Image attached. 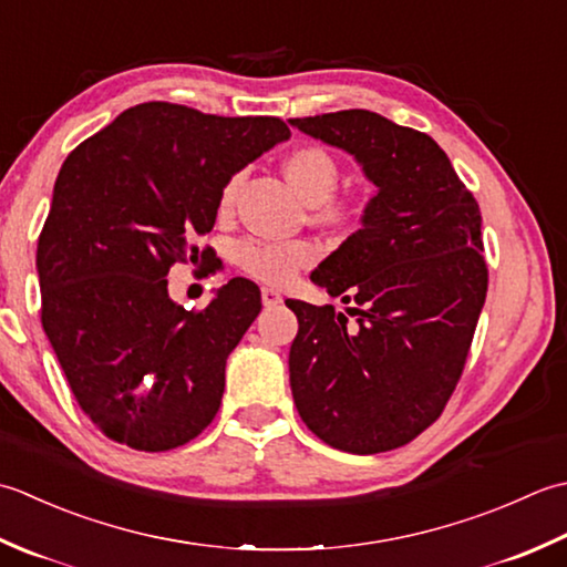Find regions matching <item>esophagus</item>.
Listing matches in <instances>:
<instances>
[{
  "label": "esophagus",
  "instance_id": "1",
  "mask_svg": "<svg viewBox=\"0 0 567 567\" xmlns=\"http://www.w3.org/2000/svg\"><path fill=\"white\" fill-rule=\"evenodd\" d=\"M281 300H284V296L276 291V288H261V303L267 306V308L269 306H279Z\"/></svg>",
  "mask_w": 567,
  "mask_h": 567
}]
</instances>
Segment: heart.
<instances>
[{
  "mask_svg": "<svg viewBox=\"0 0 567 567\" xmlns=\"http://www.w3.org/2000/svg\"><path fill=\"white\" fill-rule=\"evenodd\" d=\"M284 173L300 198L316 207V219L320 223H344L352 217V205L342 198H334V188L340 181V164L328 148L300 146L284 161ZM239 188V176L229 178L219 193V210H229ZM318 245L310 239H241L235 251L237 267L249 274L251 279L281 286L293 276L310 267L318 259Z\"/></svg>",
  "mask_w": 567,
  "mask_h": 567,
  "instance_id": "heart-1",
  "label": "heart"
}]
</instances>
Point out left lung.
I'll return each mask as SVG.
<instances>
[{"instance_id":"obj_1","label":"left lung","mask_w":567,"mask_h":567,"mask_svg":"<svg viewBox=\"0 0 567 567\" xmlns=\"http://www.w3.org/2000/svg\"><path fill=\"white\" fill-rule=\"evenodd\" d=\"M357 158L377 193L362 229L310 274L357 316L286 300L300 419L322 443L374 455L411 443L443 413L487 296L480 205L429 134L369 110L288 120Z\"/></svg>"}]
</instances>
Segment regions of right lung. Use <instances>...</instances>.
<instances>
[{
  "label": "right lung",
  "instance_id": "1",
  "mask_svg": "<svg viewBox=\"0 0 567 567\" xmlns=\"http://www.w3.org/2000/svg\"><path fill=\"white\" fill-rule=\"evenodd\" d=\"M288 136L279 117L144 102L65 158L37 249L41 322L80 409L112 441L161 453L215 419L261 293L233 279L186 310L166 276L210 264L195 239L213 229L225 183Z\"/></svg>",
  "mask_w": 567,
  "mask_h": 567
}]
</instances>
